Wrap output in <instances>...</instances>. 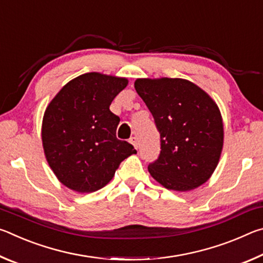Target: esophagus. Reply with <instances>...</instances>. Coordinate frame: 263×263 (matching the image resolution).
<instances>
[{
	"instance_id": "1",
	"label": "esophagus",
	"mask_w": 263,
	"mask_h": 263,
	"mask_svg": "<svg viewBox=\"0 0 263 263\" xmlns=\"http://www.w3.org/2000/svg\"><path fill=\"white\" fill-rule=\"evenodd\" d=\"M130 142H131L133 146H135L136 148H138V139H137V137H131L130 138Z\"/></svg>"
}]
</instances>
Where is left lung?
<instances>
[{
    "instance_id": "left-lung-1",
    "label": "left lung",
    "mask_w": 263,
    "mask_h": 263,
    "mask_svg": "<svg viewBox=\"0 0 263 263\" xmlns=\"http://www.w3.org/2000/svg\"><path fill=\"white\" fill-rule=\"evenodd\" d=\"M138 94L160 133V154L148 172L164 188H197L219 161L224 130L220 111L205 91L183 79H138Z\"/></svg>"
}]
</instances>
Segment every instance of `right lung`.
Wrapping results in <instances>:
<instances>
[{
    "label": "right lung",
    "instance_id": "add662e5",
    "mask_svg": "<svg viewBox=\"0 0 263 263\" xmlns=\"http://www.w3.org/2000/svg\"><path fill=\"white\" fill-rule=\"evenodd\" d=\"M127 80L87 73L69 81L47 106L42 138L47 162L62 184L92 193L115 175L124 159L137 153L116 130L121 118L110 111Z\"/></svg>",
    "mask_w": 263,
    "mask_h": 263
}]
</instances>
